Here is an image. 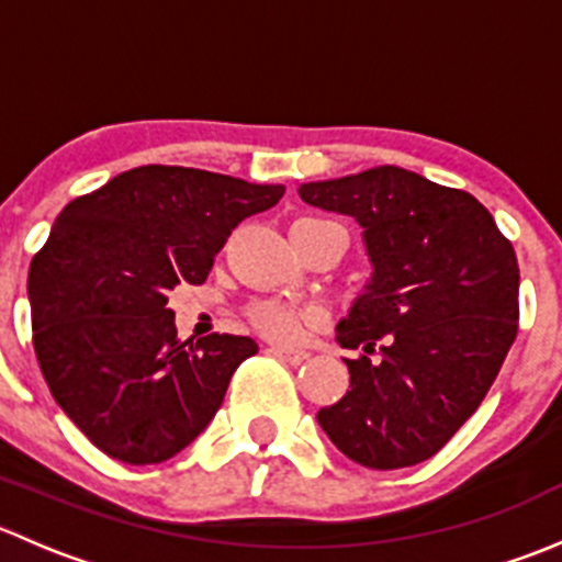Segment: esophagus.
<instances>
[{
	"mask_svg": "<svg viewBox=\"0 0 562 562\" xmlns=\"http://www.w3.org/2000/svg\"><path fill=\"white\" fill-rule=\"evenodd\" d=\"M271 356H280V359L291 361V364H302V361L310 359L307 350H296V348H282V345H271L269 348Z\"/></svg>",
	"mask_w": 562,
	"mask_h": 562,
	"instance_id": "esophagus-1",
	"label": "esophagus"
}]
</instances>
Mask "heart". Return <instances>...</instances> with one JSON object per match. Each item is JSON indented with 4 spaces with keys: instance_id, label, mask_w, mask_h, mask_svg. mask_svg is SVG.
<instances>
[{
    "instance_id": "obj_1",
    "label": "heart",
    "mask_w": 562,
    "mask_h": 562,
    "mask_svg": "<svg viewBox=\"0 0 562 562\" xmlns=\"http://www.w3.org/2000/svg\"><path fill=\"white\" fill-rule=\"evenodd\" d=\"M255 328L271 339H282V342H293L304 334L307 326V313L291 307L282 302H258L249 310Z\"/></svg>"
}]
</instances>
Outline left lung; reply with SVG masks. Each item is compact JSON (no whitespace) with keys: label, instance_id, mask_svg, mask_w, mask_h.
<instances>
[{"label":"left lung","instance_id":"obj_1","mask_svg":"<svg viewBox=\"0 0 562 562\" xmlns=\"http://www.w3.org/2000/svg\"><path fill=\"white\" fill-rule=\"evenodd\" d=\"M359 223L372 274L337 323L350 389L317 411L334 446L372 470L435 457L486 396L517 337L512 241L470 192L396 166L299 184Z\"/></svg>","mask_w":562,"mask_h":562}]
</instances>
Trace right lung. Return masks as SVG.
Wrapping results in <instances>:
<instances>
[{
  "mask_svg": "<svg viewBox=\"0 0 562 562\" xmlns=\"http://www.w3.org/2000/svg\"><path fill=\"white\" fill-rule=\"evenodd\" d=\"M282 184L140 166L61 209L30 266L35 353L56 405L108 457L157 464L223 405L255 339H176L168 291L201 285L231 231Z\"/></svg>",
  "mask_w": 562,
  "mask_h": 562,
  "instance_id": "1",
  "label": "right lung"
}]
</instances>
